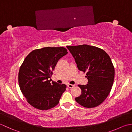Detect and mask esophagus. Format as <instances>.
I'll use <instances>...</instances> for the list:
<instances>
[{
	"label": "esophagus",
	"mask_w": 132,
	"mask_h": 132,
	"mask_svg": "<svg viewBox=\"0 0 132 132\" xmlns=\"http://www.w3.org/2000/svg\"><path fill=\"white\" fill-rule=\"evenodd\" d=\"M67 86H68V87L69 88H73L75 87V85L69 84H68V85H67Z\"/></svg>",
	"instance_id": "esophagus-1"
}]
</instances>
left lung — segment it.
Returning <instances> with one entry per match:
<instances>
[{"label": "left lung", "mask_w": 132, "mask_h": 132, "mask_svg": "<svg viewBox=\"0 0 132 132\" xmlns=\"http://www.w3.org/2000/svg\"><path fill=\"white\" fill-rule=\"evenodd\" d=\"M75 59L79 70L86 72L88 84L78 85L81 95L75 98L85 108L99 105L111 90L114 78V68L109 56L98 47L87 44L67 46Z\"/></svg>", "instance_id": "obj_1"}]
</instances>
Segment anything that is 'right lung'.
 <instances>
[{
  "label": "right lung",
  "instance_id": "1",
  "mask_svg": "<svg viewBox=\"0 0 132 132\" xmlns=\"http://www.w3.org/2000/svg\"><path fill=\"white\" fill-rule=\"evenodd\" d=\"M64 47H45L32 51L19 72V84L28 103L35 108L48 110L59 104L66 85L52 81L58 60L67 55Z\"/></svg>",
  "mask_w": 132,
  "mask_h": 132
}]
</instances>
